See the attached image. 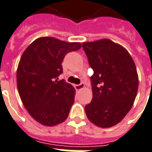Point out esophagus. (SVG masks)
<instances>
[{
	"mask_svg": "<svg viewBox=\"0 0 152 152\" xmlns=\"http://www.w3.org/2000/svg\"><path fill=\"white\" fill-rule=\"evenodd\" d=\"M85 88V84L83 83H81L80 84H78V85H75V89L76 90H81L83 88Z\"/></svg>",
	"mask_w": 152,
	"mask_h": 152,
	"instance_id": "obj_1",
	"label": "esophagus"
}]
</instances>
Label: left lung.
<instances>
[{
    "instance_id": "obj_1",
    "label": "left lung",
    "mask_w": 152,
    "mask_h": 152,
    "mask_svg": "<svg viewBox=\"0 0 152 152\" xmlns=\"http://www.w3.org/2000/svg\"><path fill=\"white\" fill-rule=\"evenodd\" d=\"M93 69L92 99L85 106L88 119L101 128L122 120L136 98L138 75L133 58L124 47L109 39L83 43Z\"/></svg>"
}]
</instances>
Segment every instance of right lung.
<instances>
[{"instance_id": "obj_1", "label": "right lung", "mask_w": 152, "mask_h": 152, "mask_svg": "<svg viewBox=\"0 0 152 152\" xmlns=\"http://www.w3.org/2000/svg\"><path fill=\"white\" fill-rule=\"evenodd\" d=\"M81 47L80 42L42 37L23 51L17 69V88L24 107L41 124L51 127L67 119L75 89L64 79L58 81V76L63 72L65 55Z\"/></svg>"}]
</instances>
